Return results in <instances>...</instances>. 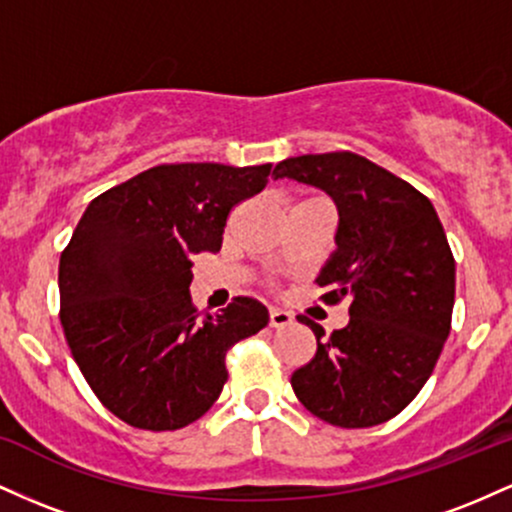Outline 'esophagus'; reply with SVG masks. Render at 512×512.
I'll return each instance as SVG.
<instances>
[{"instance_id": "esophagus-1", "label": "esophagus", "mask_w": 512, "mask_h": 512, "mask_svg": "<svg viewBox=\"0 0 512 512\" xmlns=\"http://www.w3.org/2000/svg\"><path fill=\"white\" fill-rule=\"evenodd\" d=\"M293 322V315L286 313V310L281 308H269V325L274 327V330H281V327L291 325Z\"/></svg>"}]
</instances>
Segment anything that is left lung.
I'll return each mask as SVG.
<instances>
[{"label":"left lung","mask_w":512,"mask_h":512,"mask_svg":"<svg viewBox=\"0 0 512 512\" xmlns=\"http://www.w3.org/2000/svg\"><path fill=\"white\" fill-rule=\"evenodd\" d=\"M274 178L315 185L339 209L337 250L315 284L349 301V325L315 332L317 351L291 387L310 414L339 428L390 421L431 378L450 334L455 257L431 199L354 151L293 156Z\"/></svg>","instance_id":"1"}]
</instances>
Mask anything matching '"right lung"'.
I'll return each mask as SVG.
<instances>
[{
	"instance_id": "add662e5",
	"label": "right lung",
	"mask_w": 512,
	"mask_h": 512,
	"mask_svg": "<svg viewBox=\"0 0 512 512\" xmlns=\"http://www.w3.org/2000/svg\"><path fill=\"white\" fill-rule=\"evenodd\" d=\"M272 163H163L88 204L60 257V320L69 349L117 419L178 431L211 409L226 354L269 322L236 296L197 313L192 255L219 252L228 214L264 190Z\"/></svg>"
}]
</instances>
